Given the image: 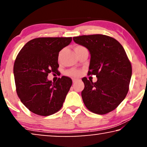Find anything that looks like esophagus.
<instances>
[{
    "mask_svg": "<svg viewBox=\"0 0 147 147\" xmlns=\"http://www.w3.org/2000/svg\"><path fill=\"white\" fill-rule=\"evenodd\" d=\"M72 81H73V83H76V82H77L78 81V80H77V79H73V80H72Z\"/></svg>",
    "mask_w": 147,
    "mask_h": 147,
    "instance_id": "1",
    "label": "esophagus"
}]
</instances>
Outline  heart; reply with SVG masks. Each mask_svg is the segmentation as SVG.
Returning <instances> with one entry per match:
<instances>
[{
    "label": "heart",
    "instance_id": "heart-1",
    "mask_svg": "<svg viewBox=\"0 0 147 147\" xmlns=\"http://www.w3.org/2000/svg\"><path fill=\"white\" fill-rule=\"evenodd\" d=\"M83 48H84V47H82V46H81V45H77V46H76L75 48H74V50H75V51H76L78 49H83ZM66 74H67L68 76H74V77H76V76H79L80 71H78V70H76V69H71V70H69V71H67Z\"/></svg>",
    "mask_w": 147,
    "mask_h": 147
}]
</instances>
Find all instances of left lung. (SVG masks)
I'll return each instance as SVG.
<instances>
[{
  "label": "left lung",
  "mask_w": 147,
  "mask_h": 147,
  "mask_svg": "<svg viewBox=\"0 0 147 147\" xmlns=\"http://www.w3.org/2000/svg\"><path fill=\"white\" fill-rule=\"evenodd\" d=\"M73 39L90 51L88 75L98 78L94 83L82 78L84 104L95 114L112 111L125 98L132 76L131 63L123 47L114 38L100 34L74 37Z\"/></svg>",
  "instance_id": "obj_1"
}]
</instances>
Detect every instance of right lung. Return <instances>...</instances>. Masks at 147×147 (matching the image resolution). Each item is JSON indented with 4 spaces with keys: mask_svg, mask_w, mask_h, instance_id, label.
Segmentation results:
<instances>
[{
    "mask_svg": "<svg viewBox=\"0 0 147 147\" xmlns=\"http://www.w3.org/2000/svg\"><path fill=\"white\" fill-rule=\"evenodd\" d=\"M71 37H39L27 42L14 63L16 90L22 103L30 111L49 116L59 111L72 84L62 76L56 82L47 79L57 73L59 52L71 42Z\"/></svg>",
    "mask_w": 147,
    "mask_h": 147,
    "instance_id": "obj_1",
    "label": "right lung"
}]
</instances>
